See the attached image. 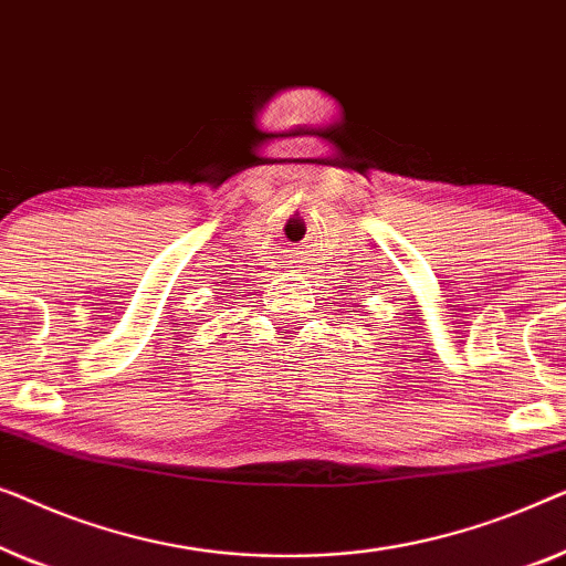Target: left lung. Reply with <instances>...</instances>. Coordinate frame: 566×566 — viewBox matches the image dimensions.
Returning <instances> with one entry per match:
<instances>
[{
    "mask_svg": "<svg viewBox=\"0 0 566 566\" xmlns=\"http://www.w3.org/2000/svg\"><path fill=\"white\" fill-rule=\"evenodd\" d=\"M359 307H364V305H359ZM348 313H354V310H348Z\"/></svg>",
    "mask_w": 566,
    "mask_h": 566,
    "instance_id": "obj_1",
    "label": "left lung"
}]
</instances>
